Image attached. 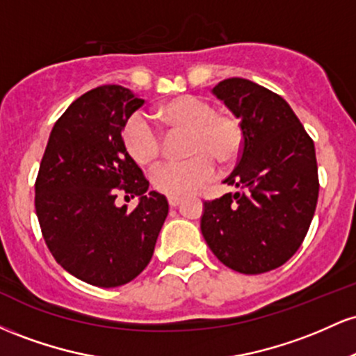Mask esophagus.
<instances>
[{
	"label": "esophagus",
	"instance_id": "obj_1",
	"mask_svg": "<svg viewBox=\"0 0 356 356\" xmlns=\"http://www.w3.org/2000/svg\"><path fill=\"white\" fill-rule=\"evenodd\" d=\"M181 202H182L181 197H174V195H170V197H169V206L170 207H177Z\"/></svg>",
	"mask_w": 356,
	"mask_h": 356
}]
</instances>
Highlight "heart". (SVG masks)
I'll return each instance as SVG.
<instances>
[{"label":"heart","mask_w":356,"mask_h":356,"mask_svg":"<svg viewBox=\"0 0 356 356\" xmlns=\"http://www.w3.org/2000/svg\"><path fill=\"white\" fill-rule=\"evenodd\" d=\"M159 125L167 134L186 132V161L169 162L152 175L155 191L182 197L211 181L216 164L227 169L239 159L244 144L243 125L236 117L216 112L209 100L195 95H181L159 105L155 110ZM124 145L137 164L150 167L161 159L164 140L161 132L140 113L125 122Z\"/></svg>","instance_id":"obj_1"}]
</instances>
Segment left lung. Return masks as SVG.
<instances>
[{"instance_id":"left-lung-1","label":"left lung","mask_w":356,"mask_h":356,"mask_svg":"<svg viewBox=\"0 0 356 356\" xmlns=\"http://www.w3.org/2000/svg\"><path fill=\"white\" fill-rule=\"evenodd\" d=\"M212 93L241 120L244 144L224 184L239 192L204 202L201 231L227 268L261 275L300 249L318 202L314 144L283 97L246 79L219 81Z\"/></svg>"}]
</instances>
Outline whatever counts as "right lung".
Segmentation results:
<instances>
[{
	"instance_id": "add662e5",
	"label": "right lung",
	"mask_w": 356,
	"mask_h": 356,
	"mask_svg": "<svg viewBox=\"0 0 356 356\" xmlns=\"http://www.w3.org/2000/svg\"><path fill=\"white\" fill-rule=\"evenodd\" d=\"M144 100L120 85L83 93L53 125L35 184V209L48 249L85 283L115 288L150 263L169 212L165 195L149 189L124 145L122 130ZM118 191L138 195L129 213Z\"/></svg>"
}]
</instances>
